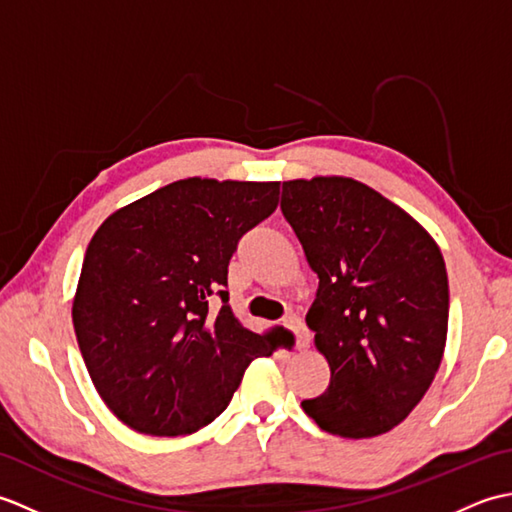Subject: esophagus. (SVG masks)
<instances>
[{"label":"esophagus","mask_w":512,"mask_h":512,"mask_svg":"<svg viewBox=\"0 0 512 512\" xmlns=\"http://www.w3.org/2000/svg\"><path fill=\"white\" fill-rule=\"evenodd\" d=\"M284 325H286L288 330L295 332L297 345H299V347H308V343H310V332H308V328H306V323H303L299 317H295V314H290V317L284 319Z\"/></svg>","instance_id":"1"}]
</instances>
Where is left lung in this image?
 I'll return each instance as SVG.
<instances>
[{
    "instance_id": "8db88e82",
    "label": "left lung",
    "mask_w": 512,
    "mask_h": 512,
    "mask_svg": "<svg viewBox=\"0 0 512 512\" xmlns=\"http://www.w3.org/2000/svg\"><path fill=\"white\" fill-rule=\"evenodd\" d=\"M281 211L319 277L306 323L330 365L328 389L301 407L332 436L387 433L442 363L449 279L440 246L354 178L288 180Z\"/></svg>"
}]
</instances>
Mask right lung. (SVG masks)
Segmentation results:
<instances>
[{
  "mask_svg": "<svg viewBox=\"0 0 512 512\" xmlns=\"http://www.w3.org/2000/svg\"><path fill=\"white\" fill-rule=\"evenodd\" d=\"M279 182L187 178L114 211L85 250L72 323L114 416L147 436H189L228 407L273 334L228 306L239 237L277 209ZM217 291L220 311L208 297Z\"/></svg>",
  "mask_w": 512,
  "mask_h": 512,
  "instance_id": "add662e5",
  "label": "right lung"
}]
</instances>
